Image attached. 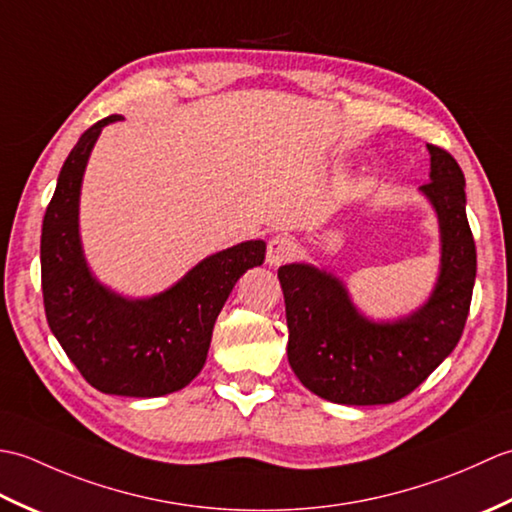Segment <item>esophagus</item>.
I'll return each instance as SVG.
<instances>
[{
  "instance_id": "esophagus-1",
  "label": "esophagus",
  "mask_w": 512,
  "mask_h": 512,
  "mask_svg": "<svg viewBox=\"0 0 512 512\" xmlns=\"http://www.w3.org/2000/svg\"><path fill=\"white\" fill-rule=\"evenodd\" d=\"M297 253V244L295 239L290 235H277L268 242V250H266V262L270 266H281L290 262L292 257Z\"/></svg>"
}]
</instances>
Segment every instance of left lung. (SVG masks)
I'll use <instances>...</instances> for the list:
<instances>
[{
  "label": "left lung",
  "mask_w": 512,
  "mask_h": 512,
  "mask_svg": "<svg viewBox=\"0 0 512 512\" xmlns=\"http://www.w3.org/2000/svg\"><path fill=\"white\" fill-rule=\"evenodd\" d=\"M429 182L420 191L438 213L440 275L431 297L409 317L369 321L343 281L310 264L279 268L292 372L339 405H389L411 394L458 345L469 317L477 255L466 220L464 173L436 145Z\"/></svg>",
  "instance_id": "obj_1"
}]
</instances>
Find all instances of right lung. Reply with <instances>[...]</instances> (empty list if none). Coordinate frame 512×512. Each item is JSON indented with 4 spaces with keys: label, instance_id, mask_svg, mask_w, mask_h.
Returning <instances> with one entry per match:
<instances>
[{
    "label": "right lung",
    "instance_id": "right-lung-1",
    "mask_svg": "<svg viewBox=\"0 0 512 512\" xmlns=\"http://www.w3.org/2000/svg\"><path fill=\"white\" fill-rule=\"evenodd\" d=\"M94 123L65 158L43 215L41 288L52 334L81 376L103 394L156 398L187 387L209 354L217 314L237 279L262 266L266 244L250 239L191 268L149 299H125L85 264L79 237L83 171L101 129Z\"/></svg>",
    "mask_w": 512,
    "mask_h": 512
}]
</instances>
